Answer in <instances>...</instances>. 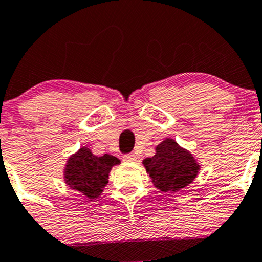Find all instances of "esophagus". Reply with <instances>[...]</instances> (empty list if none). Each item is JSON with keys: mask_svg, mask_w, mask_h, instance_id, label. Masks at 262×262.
Segmentation results:
<instances>
[{"mask_svg": "<svg viewBox=\"0 0 262 262\" xmlns=\"http://www.w3.org/2000/svg\"><path fill=\"white\" fill-rule=\"evenodd\" d=\"M136 160V156L134 154H126L123 155V161H135Z\"/></svg>", "mask_w": 262, "mask_h": 262, "instance_id": "obj_1", "label": "esophagus"}]
</instances>
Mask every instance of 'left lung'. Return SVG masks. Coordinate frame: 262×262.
<instances>
[{
  "label": "left lung",
  "mask_w": 262,
  "mask_h": 262,
  "mask_svg": "<svg viewBox=\"0 0 262 262\" xmlns=\"http://www.w3.org/2000/svg\"><path fill=\"white\" fill-rule=\"evenodd\" d=\"M154 185L161 191H178L189 185L199 165L189 151L180 147L174 140L166 139L156 146V154L144 161Z\"/></svg>",
  "instance_id": "left-lung-1"
}]
</instances>
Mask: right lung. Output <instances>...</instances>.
<instances>
[{"instance_id":"add662e5","label":"right lung","mask_w":262,"mask_h":262,"mask_svg":"<svg viewBox=\"0 0 262 262\" xmlns=\"http://www.w3.org/2000/svg\"><path fill=\"white\" fill-rule=\"evenodd\" d=\"M120 164L116 156L104 154L96 156L87 147L71 156L66 168V182L73 189L82 191L87 198H98L108 183V172Z\"/></svg>"}]
</instances>
